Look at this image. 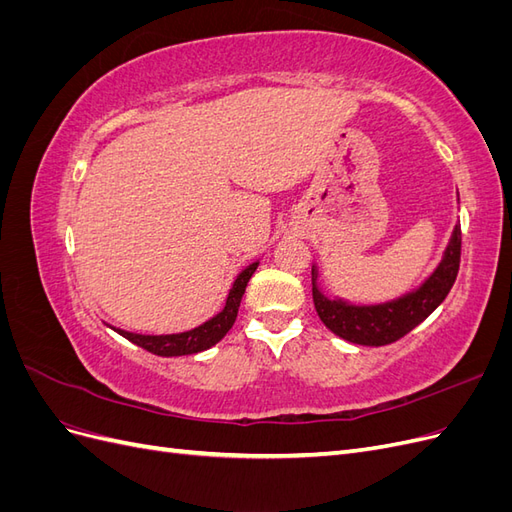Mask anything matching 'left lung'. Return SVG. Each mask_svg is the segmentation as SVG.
Segmentation results:
<instances>
[{
  "instance_id": "8db88e82",
  "label": "left lung",
  "mask_w": 512,
  "mask_h": 512,
  "mask_svg": "<svg viewBox=\"0 0 512 512\" xmlns=\"http://www.w3.org/2000/svg\"><path fill=\"white\" fill-rule=\"evenodd\" d=\"M461 260V226L457 224L446 245L440 265L416 290L395 301L380 305H350L342 299L324 297L316 286V267L312 269V297L324 327L346 342L361 346H386L418 327L446 294L451 292Z\"/></svg>"
}]
</instances>
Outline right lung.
Instances as JSON below:
<instances>
[{"label": "right lung", "instance_id": "add662e5", "mask_svg": "<svg viewBox=\"0 0 512 512\" xmlns=\"http://www.w3.org/2000/svg\"><path fill=\"white\" fill-rule=\"evenodd\" d=\"M256 267H258V262H252L250 267H245L237 275L235 284H232L222 312L218 316H213L211 320H207L205 324H200V327L192 329V331L173 333V335H141V333L121 331V329H115V327L113 329L121 337H126L128 342L141 346L147 352L158 354V356H183V354L203 352V350L218 344L220 339L230 331L232 324H235L245 286H247V282H250V277L254 275Z\"/></svg>", "mask_w": 512, "mask_h": 512}]
</instances>
